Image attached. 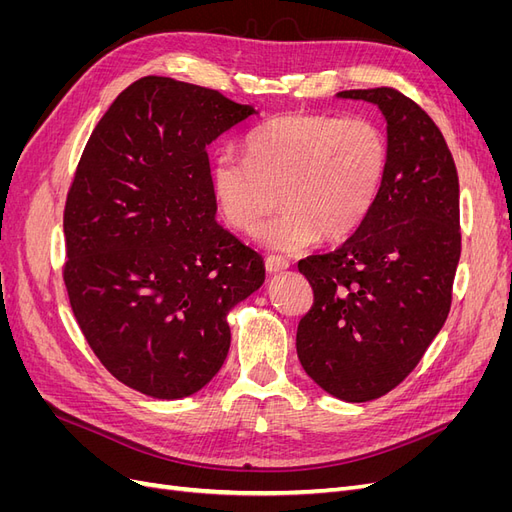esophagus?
<instances>
[{"label": "esophagus", "instance_id": "esophagus-1", "mask_svg": "<svg viewBox=\"0 0 512 512\" xmlns=\"http://www.w3.org/2000/svg\"><path fill=\"white\" fill-rule=\"evenodd\" d=\"M265 267H267V273L275 275V273H282V271H286V269L290 267V262H288V260H284V258L269 256V258L265 260Z\"/></svg>", "mask_w": 512, "mask_h": 512}]
</instances>
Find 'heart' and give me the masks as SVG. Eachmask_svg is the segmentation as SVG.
<instances>
[{
    "instance_id": "obj_1",
    "label": "heart",
    "mask_w": 512,
    "mask_h": 512,
    "mask_svg": "<svg viewBox=\"0 0 512 512\" xmlns=\"http://www.w3.org/2000/svg\"><path fill=\"white\" fill-rule=\"evenodd\" d=\"M389 175V141L363 115L297 113L269 119L245 138V158L224 151L211 185L224 220L252 232L274 208L287 209L256 232L273 252L294 254L318 235L346 239L378 205Z\"/></svg>"
}]
</instances>
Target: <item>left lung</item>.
Instances as JSON below:
<instances>
[{
	"mask_svg": "<svg viewBox=\"0 0 512 512\" xmlns=\"http://www.w3.org/2000/svg\"><path fill=\"white\" fill-rule=\"evenodd\" d=\"M337 98L380 108L389 175L352 237L299 262L314 305L299 322L297 354L322 391L361 404L410 374L448 316L461 254L459 179L436 123L397 89Z\"/></svg>",
	"mask_w": 512,
	"mask_h": 512,
	"instance_id": "1",
	"label": "left lung"
}]
</instances>
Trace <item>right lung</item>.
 I'll list each match as a JSON object with an SVG mask.
<instances>
[{
	"mask_svg": "<svg viewBox=\"0 0 512 512\" xmlns=\"http://www.w3.org/2000/svg\"><path fill=\"white\" fill-rule=\"evenodd\" d=\"M258 115L220 91L145 76L91 132L64 211V282L100 363L130 389L181 399L218 374L230 309L265 262L218 224L207 147Z\"/></svg>",
	"mask_w": 512,
	"mask_h": 512,
	"instance_id": "1",
	"label": "right lung"
}]
</instances>
